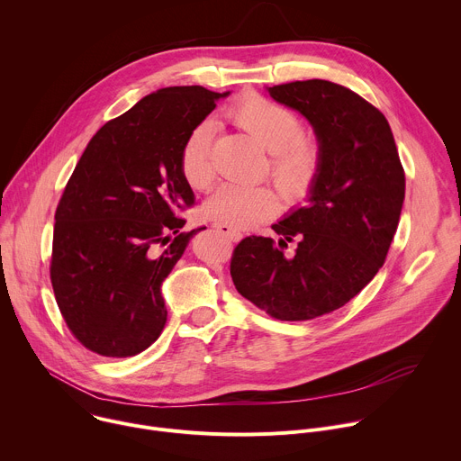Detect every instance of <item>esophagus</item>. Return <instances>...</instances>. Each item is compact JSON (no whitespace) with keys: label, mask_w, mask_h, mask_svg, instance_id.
<instances>
[{"label":"esophagus","mask_w":461,"mask_h":461,"mask_svg":"<svg viewBox=\"0 0 461 461\" xmlns=\"http://www.w3.org/2000/svg\"><path fill=\"white\" fill-rule=\"evenodd\" d=\"M214 227L225 236V238H229L230 241H240L241 240V232L240 230H236L234 227H230V225H225V223H214Z\"/></svg>","instance_id":"34e87169"}]
</instances>
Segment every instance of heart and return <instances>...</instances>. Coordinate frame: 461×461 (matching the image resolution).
Segmentation results:
<instances>
[{"instance_id":"heart-1","label":"heart","mask_w":461,"mask_h":461,"mask_svg":"<svg viewBox=\"0 0 461 461\" xmlns=\"http://www.w3.org/2000/svg\"><path fill=\"white\" fill-rule=\"evenodd\" d=\"M227 118L268 150V172L291 203L303 202L314 189L323 167V145L316 132L302 129L294 111L259 95H245L229 107ZM214 127L198 123L179 150V170L194 191H207L216 179L212 158ZM282 209V196L270 185L223 183L205 203L218 223L250 229L272 220Z\"/></svg>"}]
</instances>
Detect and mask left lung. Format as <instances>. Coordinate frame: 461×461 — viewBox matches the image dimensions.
<instances>
[{"label":"left lung","instance_id":"8db88e82","mask_svg":"<svg viewBox=\"0 0 461 461\" xmlns=\"http://www.w3.org/2000/svg\"><path fill=\"white\" fill-rule=\"evenodd\" d=\"M303 114L323 145L309 205L249 236L230 258L238 293L268 316L305 321L350 302L385 263L405 198V172L385 116L350 88L307 79L268 86ZM299 238L293 258L286 241Z\"/></svg>","mask_w":461,"mask_h":461}]
</instances>
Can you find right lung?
Instances as JSON below:
<instances>
[{
  "label": "right lung",
  "mask_w": 461,
  "mask_h": 461,
  "mask_svg": "<svg viewBox=\"0 0 461 461\" xmlns=\"http://www.w3.org/2000/svg\"><path fill=\"white\" fill-rule=\"evenodd\" d=\"M229 92L167 86L107 122L56 209L50 282L72 336L107 357L136 356L167 321L161 284L202 229L181 232L194 194L179 150Z\"/></svg>",
  "instance_id": "obj_1"
}]
</instances>
